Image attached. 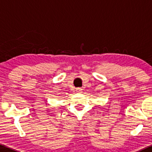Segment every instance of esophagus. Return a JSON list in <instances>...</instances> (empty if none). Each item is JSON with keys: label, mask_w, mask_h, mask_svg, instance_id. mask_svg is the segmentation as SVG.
<instances>
[{"label": "esophagus", "mask_w": 152, "mask_h": 152, "mask_svg": "<svg viewBox=\"0 0 152 152\" xmlns=\"http://www.w3.org/2000/svg\"><path fill=\"white\" fill-rule=\"evenodd\" d=\"M76 92H82V89H81V88H76Z\"/></svg>", "instance_id": "34e87169"}]
</instances>
